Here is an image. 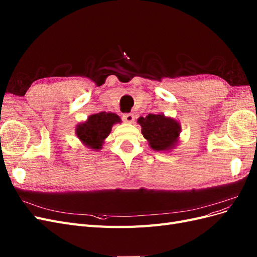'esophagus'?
Segmentation results:
<instances>
[{"label": "esophagus", "instance_id": "obj_1", "mask_svg": "<svg viewBox=\"0 0 257 257\" xmlns=\"http://www.w3.org/2000/svg\"><path fill=\"white\" fill-rule=\"evenodd\" d=\"M122 119H123V121H124V122L132 123V122H134V120H135V116H134V114H133V113H125V114H123Z\"/></svg>", "mask_w": 257, "mask_h": 257}]
</instances>
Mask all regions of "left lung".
<instances>
[{"mask_svg": "<svg viewBox=\"0 0 257 257\" xmlns=\"http://www.w3.org/2000/svg\"><path fill=\"white\" fill-rule=\"evenodd\" d=\"M137 122L142 125V133L154 151H168L177 145L181 126L176 120L164 114L149 113L141 116Z\"/></svg>", "mask_w": 257, "mask_h": 257, "instance_id": "obj_1", "label": "left lung"}]
</instances>
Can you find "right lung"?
Segmentation results:
<instances>
[{
	"instance_id": "obj_1",
	"label": "right lung",
	"mask_w": 257,
	"mask_h": 257,
	"mask_svg": "<svg viewBox=\"0 0 257 257\" xmlns=\"http://www.w3.org/2000/svg\"><path fill=\"white\" fill-rule=\"evenodd\" d=\"M120 122V116L113 112L103 111L91 114L87 121L77 125L76 135L85 147L100 150L104 141L110 134L113 124Z\"/></svg>"
}]
</instances>
